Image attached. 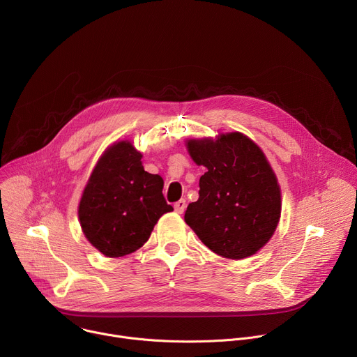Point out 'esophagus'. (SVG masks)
I'll list each match as a JSON object with an SVG mask.
<instances>
[{"mask_svg": "<svg viewBox=\"0 0 357 357\" xmlns=\"http://www.w3.org/2000/svg\"><path fill=\"white\" fill-rule=\"evenodd\" d=\"M174 208H175V212L176 213H183V211H185V208H186V200L185 199H181V200H178L175 205H174Z\"/></svg>", "mask_w": 357, "mask_h": 357, "instance_id": "34e87169", "label": "esophagus"}]
</instances>
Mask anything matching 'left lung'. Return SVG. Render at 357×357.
<instances>
[{
    "label": "left lung",
    "instance_id": "left-lung-1",
    "mask_svg": "<svg viewBox=\"0 0 357 357\" xmlns=\"http://www.w3.org/2000/svg\"><path fill=\"white\" fill-rule=\"evenodd\" d=\"M186 148L206 172L185 222L225 259L256 254L274 234L281 215L280 185L264 152L241 132L189 139Z\"/></svg>",
    "mask_w": 357,
    "mask_h": 357
}]
</instances>
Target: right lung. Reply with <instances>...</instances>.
<instances>
[{"instance_id":"right-lung-1","label":"right lung","mask_w":357,"mask_h":357,"mask_svg":"<svg viewBox=\"0 0 357 357\" xmlns=\"http://www.w3.org/2000/svg\"><path fill=\"white\" fill-rule=\"evenodd\" d=\"M141 158L130 141L113 144L83 190L82 230L107 257H123L142 247L158 219L174 211L162 195V178L144 171Z\"/></svg>"}]
</instances>
